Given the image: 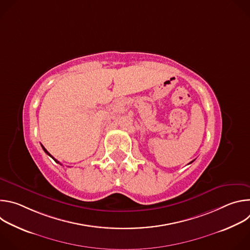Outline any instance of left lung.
<instances>
[{
	"instance_id": "8db88e82",
	"label": "left lung",
	"mask_w": 250,
	"mask_h": 250,
	"mask_svg": "<svg viewBox=\"0 0 250 250\" xmlns=\"http://www.w3.org/2000/svg\"><path fill=\"white\" fill-rule=\"evenodd\" d=\"M193 161H194V160H193ZM193 161H191V162H190V163H192V162H193Z\"/></svg>"
}]
</instances>
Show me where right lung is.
Instances as JSON below:
<instances>
[{"label":"right lung","mask_w":250,"mask_h":250,"mask_svg":"<svg viewBox=\"0 0 250 250\" xmlns=\"http://www.w3.org/2000/svg\"><path fill=\"white\" fill-rule=\"evenodd\" d=\"M42 149H43V150H44V152H45V153H46V154H48V155H49V156H50V157H51V158H52V159H53V160H54V161H55V162H56V163H59V164H60V165H62V164H61V163H60V162H59V161H58V160H56V159H55V158H54V157H52V156H51V154H50V153H49V152H48V151H47V150H46V149H45V148H44V147H43V146H42Z\"/></svg>","instance_id":"1"}]
</instances>
